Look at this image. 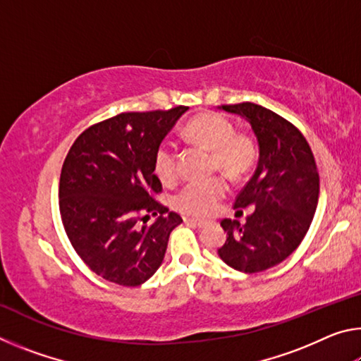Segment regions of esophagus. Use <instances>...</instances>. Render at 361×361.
<instances>
[{
	"instance_id": "obj_1",
	"label": "esophagus",
	"mask_w": 361,
	"mask_h": 361,
	"mask_svg": "<svg viewBox=\"0 0 361 361\" xmlns=\"http://www.w3.org/2000/svg\"><path fill=\"white\" fill-rule=\"evenodd\" d=\"M186 223L195 226V228H204V226L207 224V221H200V219H194V218H188Z\"/></svg>"
}]
</instances>
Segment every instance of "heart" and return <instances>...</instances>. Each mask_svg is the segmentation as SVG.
<instances>
[{"label":"heart","instance_id":"heart-1","mask_svg":"<svg viewBox=\"0 0 361 361\" xmlns=\"http://www.w3.org/2000/svg\"><path fill=\"white\" fill-rule=\"evenodd\" d=\"M189 142L212 151V169L221 170L229 180H242L256 162V145L247 133L235 132L229 119L216 113L195 116L185 126ZM154 172L159 180L170 183L176 178V152L173 146L162 142L154 154ZM228 192L223 176L204 181H191L175 195V209L189 216H209Z\"/></svg>","mask_w":361,"mask_h":361}]
</instances>
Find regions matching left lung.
Instances as JSON below:
<instances>
[{
    "mask_svg": "<svg viewBox=\"0 0 361 361\" xmlns=\"http://www.w3.org/2000/svg\"><path fill=\"white\" fill-rule=\"evenodd\" d=\"M219 108L248 121L259 159L234 204L237 213L247 207L252 213L243 224L223 219L228 237L218 255L235 271L261 272L288 258L307 234L319 202V170L307 140L282 116L250 102Z\"/></svg>",
    "mask_w": 361,
    "mask_h": 361,
    "instance_id": "left-lung-1",
    "label": "left lung"
}]
</instances>
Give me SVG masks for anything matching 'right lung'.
Segmentation results:
<instances>
[{"label": "right lung", "instance_id": "obj_1", "mask_svg": "<svg viewBox=\"0 0 361 361\" xmlns=\"http://www.w3.org/2000/svg\"><path fill=\"white\" fill-rule=\"evenodd\" d=\"M188 106L121 113L90 126L65 157L59 207L66 235L97 276L122 286L145 283L166 255L181 216L157 202L154 154ZM157 216L152 225L139 221Z\"/></svg>", "mask_w": 361, "mask_h": 361}]
</instances>
